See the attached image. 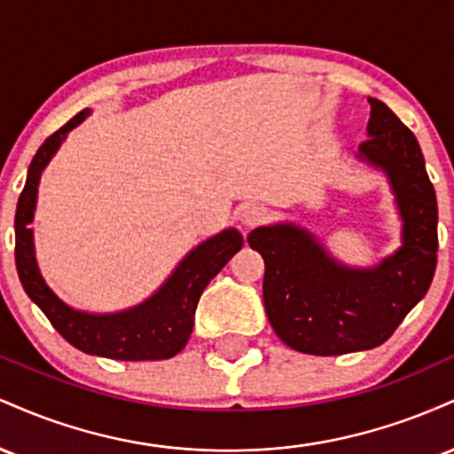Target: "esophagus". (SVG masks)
Returning a JSON list of instances; mask_svg holds the SVG:
<instances>
[{
  "label": "esophagus",
  "instance_id": "34e87169",
  "mask_svg": "<svg viewBox=\"0 0 454 454\" xmlns=\"http://www.w3.org/2000/svg\"><path fill=\"white\" fill-rule=\"evenodd\" d=\"M264 220H267V209L260 205H245L241 213H239V222H241L245 228L258 226V223H262Z\"/></svg>",
  "mask_w": 454,
  "mask_h": 454
}]
</instances>
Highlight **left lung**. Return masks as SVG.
I'll return each instance as SVG.
<instances>
[{
	"instance_id": "obj_1",
	"label": "left lung",
	"mask_w": 454,
	"mask_h": 454,
	"mask_svg": "<svg viewBox=\"0 0 454 454\" xmlns=\"http://www.w3.org/2000/svg\"><path fill=\"white\" fill-rule=\"evenodd\" d=\"M372 104L356 160L387 175L401 245L373 267H350L294 222L260 226L249 247L264 258L262 299L286 346L316 356L372 350L429 290L437 262V200L419 140L384 102Z\"/></svg>"
}]
</instances>
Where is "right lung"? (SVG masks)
<instances>
[{"mask_svg":"<svg viewBox=\"0 0 454 454\" xmlns=\"http://www.w3.org/2000/svg\"><path fill=\"white\" fill-rule=\"evenodd\" d=\"M90 108L72 117L64 128L49 137L31 160L23 192L19 196L14 232H17V270L25 293L66 341L81 352L114 361H164L185 348L194 328L196 305L202 290L223 269L239 249L243 247V234L237 228L213 234L198 243L176 264L168 279L143 303L113 314H91L74 309L57 296L46 284L35 260L34 222L38 202L40 176L49 161L59 151L67 132L81 126L90 117Z\"/></svg>","mask_w":454,"mask_h":454,"instance_id":"1","label":"right lung"}]
</instances>
